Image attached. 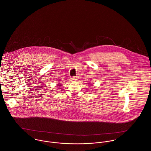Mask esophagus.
I'll return each instance as SVG.
<instances>
[{
	"label": "esophagus",
	"instance_id": "esophagus-1",
	"mask_svg": "<svg viewBox=\"0 0 151 151\" xmlns=\"http://www.w3.org/2000/svg\"><path fill=\"white\" fill-rule=\"evenodd\" d=\"M78 77L77 76H76V77H71V80L72 81H77L78 80Z\"/></svg>",
	"mask_w": 151,
	"mask_h": 151
}]
</instances>
